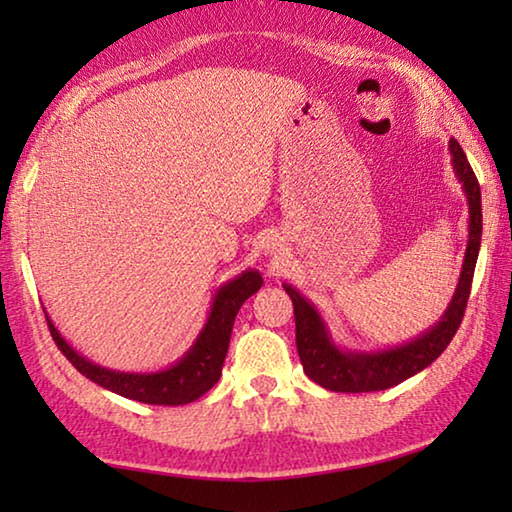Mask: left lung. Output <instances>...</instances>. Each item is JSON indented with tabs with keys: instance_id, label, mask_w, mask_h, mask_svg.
<instances>
[{
	"instance_id": "8db88e82",
	"label": "left lung",
	"mask_w": 512,
	"mask_h": 512,
	"mask_svg": "<svg viewBox=\"0 0 512 512\" xmlns=\"http://www.w3.org/2000/svg\"><path fill=\"white\" fill-rule=\"evenodd\" d=\"M449 151H452L454 173L458 183L463 185L467 207H470V239H467L463 271L461 277H458L454 298L436 325L420 334L418 339L397 345V348L379 352H345L334 345L332 336H329L325 327V320L320 318L316 307L302 298L291 284H284V289H287L293 302V314H296V345L302 368H305L311 381H316V384L327 388V391H386V388L402 384L404 379L418 375L420 370L431 366L445 352L449 341L454 339L456 329L461 325L465 314L467 298H470L474 266L481 246L483 214L479 180H476L461 144L456 140H449Z\"/></svg>"
}]
</instances>
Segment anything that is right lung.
Returning <instances> with one entry per match:
<instances>
[{
	"label": "right lung",
	"mask_w": 512,
	"mask_h": 512,
	"mask_svg": "<svg viewBox=\"0 0 512 512\" xmlns=\"http://www.w3.org/2000/svg\"><path fill=\"white\" fill-rule=\"evenodd\" d=\"M264 280L259 271H244L235 280L216 291L212 311L207 316L203 332L198 334L192 348L183 359L173 363L171 368L160 372H117L101 368L97 363L81 357L63 336H60L54 323L47 318L49 332L54 336L58 350L65 354L69 363L108 391L117 393L128 400L144 404L180 406L198 400L219 381L221 368L228 354L232 325H235L237 311L244 302L259 291Z\"/></svg>",
	"instance_id": "obj_1"
}]
</instances>
